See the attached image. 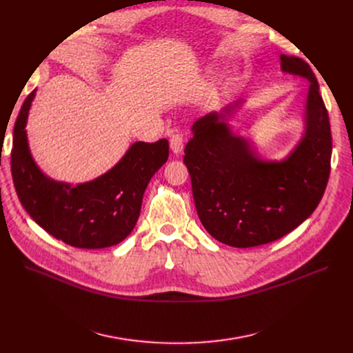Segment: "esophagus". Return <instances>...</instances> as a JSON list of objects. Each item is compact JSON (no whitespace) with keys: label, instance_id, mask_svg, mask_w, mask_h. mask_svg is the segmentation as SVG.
<instances>
[{"label":"esophagus","instance_id":"1","mask_svg":"<svg viewBox=\"0 0 353 353\" xmlns=\"http://www.w3.org/2000/svg\"><path fill=\"white\" fill-rule=\"evenodd\" d=\"M170 146H171L174 154H176V155L181 154L182 149H183V138H182V135H179V133H174V135L170 139Z\"/></svg>","mask_w":353,"mask_h":353}]
</instances>
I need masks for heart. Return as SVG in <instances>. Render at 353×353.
I'll list each match as a JSON object with an SVG mask.
<instances>
[{"label": "heart", "mask_w": 353, "mask_h": 353, "mask_svg": "<svg viewBox=\"0 0 353 353\" xmlns=\"http://www.w3.org/2000/svg\"><path fill=\"white\" fill-rule=\"evenodd\" d=\"M236 85V77H230L228 80H227V83H225V86L227 88H231V86H234Z\"/></svg>", "instance_id": "obj_1"}]
</instances>
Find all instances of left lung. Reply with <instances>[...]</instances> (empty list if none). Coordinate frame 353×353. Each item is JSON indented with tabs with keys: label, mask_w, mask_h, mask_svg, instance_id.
Masks as SVG:
<instances>
[{
	"label": "left lung",
	"mask_w": 353,
	"mask_h": 353,
	"mask_svg": "<svg viewBox=\"0 0 353 353\" xmlns=\"http://www.w3.org/2000/svg\"><path fill=\"white\" fill-rule=\"evenodd\" d=\"M281 70L305 77L310 88L305 135L283 161H263L225 122L241 102L210 113L192 125L185 146L195 208L211 236L247 248L286 236L321 203L330 174L332 135L327 110L310 65L280 56Z\"/></svg>",
	"instance_id": "8db88e82"
}]
</instances>
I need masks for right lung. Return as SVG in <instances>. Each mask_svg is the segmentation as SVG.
<instances>
[{
  "label": "right lung",
  "instance_id": "obj_1",
  "mask_svg": "<svg viewBox=\"0 0 353 353\" xmlns=\"http://www.w3.org/2000/svg\"><path fill=\"white\" fill-rule=\"evenodd\" d=\"M32 90L17 116L11 150V174L28 215L57 240L77 248H105L123 241L135 227L150 178L166 162L170 145L135 142L110 171L79 183L46 176L30 152L27 116Z\"/></svg>",
  "mask_w": 353,
  "mask_h": 353
}]
</instances>
